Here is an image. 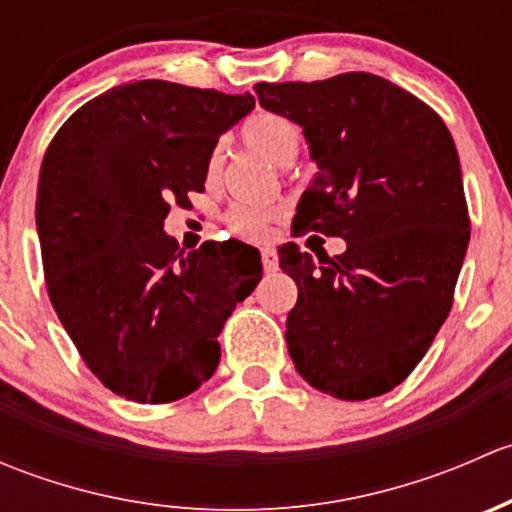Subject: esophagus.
I'll use <instances>...</instances> for the list:
<instances>
[{"instance_id": "obj_1", "label": "esophagus", "mask_w": 512, "mask_h": 512, "mask_svg": "<svg viewBox=\"0 0 512 512\" xmlns=\"http://www.w3.org/2000/svg\"><path fill=\"white\" fill-rule=\"evenodd\" d=\"M277 265H280V260H277L275 247H262V267H265V272H275Z\"/></svg>"}]
</instances>
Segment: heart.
Returning <instances> with one entry per match:
<instances>
[{
	"instance_id": "obj_1",
	"label": "heart",
	"mask_w": 512,
	"mask_h": 512,
	"mask_svg": "<svg viewBox=\"0 0 512 512\" xmlns=\"http://www.w3.org/2000/svg\"><path fill=\"white\" fill-rule=\"evenodd\" d=\"M242 141L250 148L260 151L275 163L287 165L297 158L299 146H302V131L292 118L282 113L260 111L242 123ZM223 168V151L215 148L208 158V178H215ZM280 210L277 208H245L235 205L227 210L225 223L235 235L247 237V240H262L270 232V225L275 223Z\"/></svg>"
}]
</instances>
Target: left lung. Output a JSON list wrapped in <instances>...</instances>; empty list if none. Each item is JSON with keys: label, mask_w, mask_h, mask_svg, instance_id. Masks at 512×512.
<instances>
[{"label": "left lung", "mask_w": 512, "mask_h": 512, "mask_svg": "<svg viewBox=\"0 0 512 512\" xmlns=\"http://www.w3.org/2000/svg\"><path fill=\"white\" fill-rule=\"evenodd\" d=\"M262 108L302 126L317 178L294 237H344L342 255L280 247L297 282L287 317L294 366L314 389L364 401L399 386L453 304L471 240L456 143L431 106L381 76L257 84Z\"/></svg>", "instance_id": "1"}]
</instances>
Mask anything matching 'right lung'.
<instances>
[{"label": "right lung", "instance_id": "add662e5", "mask_svg": "<svg viewBox=\"0 0 512 512\" xmlns=\"http://www.w3.org/2000/svg\"><path fill=\"white\" fill-rule=\"evenodd\" d=\"M255 108L250 94L133 81L71 113L41 160L36 230L49 299L94 376L136 404L200 389L218 334L257 275L227 280V242L180 250L170 205L203 193L220 133Z\"/></svg>", "mask_w": 512, "mask_h": 512}]
</instances>
